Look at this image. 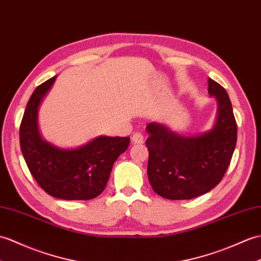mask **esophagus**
Masks as SVG:
<instances>
[{
  "label": "esophagus",
  "instance_id": "34e87169",
  "mask_svg": "<svg viewBox=\"0 0 261 261\" xmlns=\"http://www.w3.org/2000/svg\"><path fill=\"white\" fill-rule=\"evenodd\" d=\"M132 141H133V143H137V144H141V143H143V141H144V138H143V136L141 135L140 132H135L132 135Z\"/></svg>",
  "mask_w": 261,
  "mask_h": 261
}]
</instances>
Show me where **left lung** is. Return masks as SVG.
<instances>
[{
  "label": "left lung",
  "mask_w": 261,
  "mask_h": 261,
  "mask_svg": "<svg viewBox=\"0 0 261 261\" xmlns=\"http://www.w3.org/2000/svg\"><path fill=\"white\" fill-rule=\"evenodd\" d=\"M208 92L218 101V118L210 131L184 137L160 123L147 125L148 178L156 195L192 199L214 189L225 175L237 142V122L227 91L208 79Z\"/></svg>",
  "instance_id": "1"
}]
</instances>
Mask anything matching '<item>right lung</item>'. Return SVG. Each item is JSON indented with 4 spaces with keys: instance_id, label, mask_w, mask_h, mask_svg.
Wrapping results in <instances>:
<instances>
[{
    "instance_id": "add662e5",
    "label": "right lung",
    "mask_w": 261,
    "mask_h": 261,
    "mask_svg": "<svg viewBox=\"0 0 261 261\" xmlns=\"http://www.w3.org/2000/svg\"><path fill=\"white\" fill-rule=\"evenodd\" d=\"M56 76L34 90L20 125V145L30 172L47 195L64 200H90L106 189L114 162L128 149L129 137L93 139L74 150L59 149L40 137L38 108Z\"/></svg>"
}]
</instances>
